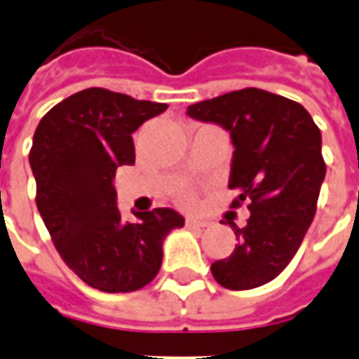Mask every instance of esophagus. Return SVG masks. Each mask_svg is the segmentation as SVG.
Instances as JSON below:
<instances>
[{"instance_id": "obj_1", "label": "esophagus", "mask_w": 359, "mask_h": 359, "mask_svg": "<svg viewBox=\"0 0 359 359\" xmlns=\"http://www.w3.org/2000/svg\"><path fill=\"white\" fill-rule=\"evenodd\" d=\"M187 225H188V226H192V229H203V226L210 225V221H205V219L188 217V219H187Z\"/></svg>"}]
</instances>
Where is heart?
<instances>
[{
  "mask_svg": "<svg viewBox=\"0 0 359 359\" xmlns=\"http://www.w3.org/2000/svg\"><path fill=\"white\" fill-rule=\"evenodd\" d=\"M180 202H182V203H187V205H190V203L194 202V196H192V194H188V192H184V194L180 196Z\"/></svg>",
  "mask_w": 359,
  "mask_h": 359,
  "instance_id": "obj_1",
  "label": "heart"
}]
</instances>
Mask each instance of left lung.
I'll return each mask as SVG.
<instances>
[{
    "label": "left lung",
    "instance_id": "1",
    "mask_svg": "<svg viewBox=\"0 0 359 359\" xmlns=\"http://www.w3.org/2000/svg\"><path fill=\"white\" fill-rule=\"evenodd\" d=\"M188 115L225 126L234 144L231 208L248 202L246 226L233 223L236 248L211 264L219 285L248 290L277 277L316 217L327 172L321 130L298 102L244 88L190 105Z\"/></svg>",
    "mask_w": 359,
    "mask_h": 359
}]
</instances>
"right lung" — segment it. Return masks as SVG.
Segmentation results:
<instances>
[{
  "label": "right lung",
  "instance_id": "1",
  "mask_svg": "<svg viewBox=\"0 0 359 359\" xmlns=\"http://www.w3.org/2000/svg\"><path fill=\"white\" fill-rule=\"evenodd\" d=\"M167 109L105 88H86L51 107L28 154L36 205L53 246L71 269L102 292H133L154 280L163 238L184 225L175 210L156 208L121 219L113 177L134 163L133 133Z\"/></svg>",
  "mask_w": 359,
  "mask_h": 359
}]
</instances>
